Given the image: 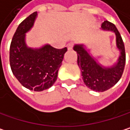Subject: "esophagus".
Instances as JSON below:
<instances>
[{"label":"esophagus","mask_w":130,"mask_h":130,"mask_svg":"<svg viewBox=\"0 0 130 130\" xmlns=\"http://www.w3.org/2000/svg\"><path fill=\"white\" fill-rule=\"evenodd\" d=\"M73 43H72V42H70V43H69L68 45H67V48H68V49L69 50H72V48H73Z\"/></svg>","instance_id":"34e87169"}]
</instances>
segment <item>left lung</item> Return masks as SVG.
<instances>
[{
  "label": "left lung",
  "instance_id": "obj_1",
  "mask_svg": "<svg viewBox=\"0 0 130 130\" xmlns=\"http://www.w3.org/2000/svg\"><path fill=\"white\" fill-rule=\"evenodd\" d=\"M103 29L115 32L117 36V46L120 51L118 62L112 68H102L83 48L82 45H76L74 50L78 54V64L82 73L83 81L90 89L103 92L114 86L122 77L126 63L125 46L123 39L115 25L107 20L101 26Z\"/></svg>",
  "mask_w": 130,
  "mask_h": 130
}]
</instances>
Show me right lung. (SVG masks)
<instances>
[{"mask_svg":"<svg viewBox=\"0 0 130 130\" xmlns=\"http://www.w3.org/2000/svg\"><path fill=\"white\" fill-rule=\"evenodd\" d=\"M36 15V12L32 13L18 26L10 43V64L23 87L42 91L55 82L67 48L58 49L45 45L39 49H32L26 45L25 33L32 26Z\"/></svg>","mask_w":130,"mask_h":130,"instance_id":"1","label":"right lung"}]
</instances>
